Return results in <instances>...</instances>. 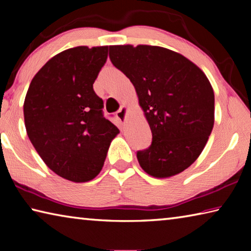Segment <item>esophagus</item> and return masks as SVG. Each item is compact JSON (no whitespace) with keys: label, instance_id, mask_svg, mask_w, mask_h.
Returning <instances> with one entry per match:
<instances>
[{"label":"esophagus","instance_id":"obj_1","mask_svg":"<svg viewBox=\"0 0 251 251\" xmlns=\"http://www.w3.org/2000/svg\"><path fill=\"white\" fill-rule=\"evenodd\" d=\"M127 113H128V108L126 107V106L123 105L122 107L120 108V110L116 113V116L118 120H120L121 122H123L125 124L126 123V120H127Z\"/></svg>","mask_w":251,"mask_h":251}]
</instances>
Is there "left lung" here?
Segmentation results:
<instances>
[{
	"label": "left lung",
	"instance_id": "left-lung-1",
	"mask_svg": "<svg viewBox=\"0 0 251 251\" xmlns=\"http://www.w3.org/2000/svg\"><path fill=\"white\" fill-rule=\"evenodd\" d=\"M109 58L134 85L152 142L137 151L144 172L169 178L184 172L209 138L215 121L214 90L205 73L172 50L112 45Z\"/></svg>",
	"mask_w": 251,
	"mask_h": 251
}]
</instances>
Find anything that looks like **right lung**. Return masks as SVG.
Segmentation results:
<instances>
[{
  "label": "right lung",
  "mask_w": 251,
  "mask_h": 251,
  "mask_svg": "<svg viewBox=\"0 0 251 251\" xmlns=\"http://www.w3.org/2000/svg\"><path fill=\"white\" fill-rule=\"evenodd\" d=\"M108 46H76L53 56L34 76L24 100V122L34 148L50 171L74 182L103 168L120 133L103 115L93 84Z\"/></svg>",
  "instance_id": "add662e5"
}]
</instances>
